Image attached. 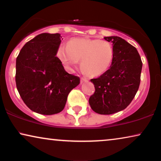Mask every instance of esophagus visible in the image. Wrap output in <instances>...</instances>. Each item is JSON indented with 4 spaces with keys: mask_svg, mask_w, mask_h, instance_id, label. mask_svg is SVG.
I'll use <instances>...</instances> for the list:
<instances>
[{
    "mask_svg": "<svg viewBox=\"0 0 161 161\" xmlns=\"http://www.w3.org/2000/svg\"><path fill=\"white\" fill-rule=\"evenodd\" d=\"M88 81V78L86 77H82L81 78V82H87Z\"/></svg>",
    "mask_w": 161,
    "mask_h": 161,
    "instance_id": "esophagus-1",
    "label": "esophagus"
}]
</instances>
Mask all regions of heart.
Here are the masks:
<instances>
[{
    "label": "heart",
    "mask_w": 161,
    "mask_h": 161,
    "mask_svg": "<svg viewBox=\"0 0 161 161\" xmlns=\"http://www.w3.org/2000/svg\"><path fill=\"white\" fill-rule=\"evenodd\" d=\"M56 56L65 68L72 70L80 61L82 69L91 77L100 76L111 67L113 46L99 39H72L67 45H60Z\"/></svg>",
    "instance_id": "1"
}]
</instances>
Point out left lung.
<instances>
[{"instance_id":"8db88e82","label":"left lung","mask_w":161,"mask_h":161,"mask_svg":"<svg viewBox=\"0 0 161 161\" xmlns=\"http://www.w3.org/2000/svg\"><path fill=\"white\" fill-rule=\"evenodd\" d=\"M104 39L113 43L114 58L110 69L91 80L95 91L89 103L94 112L109 115L126 108L133 100L140 85L142 61L136 48L125 39Z\"/></svg>"}]
</instances>
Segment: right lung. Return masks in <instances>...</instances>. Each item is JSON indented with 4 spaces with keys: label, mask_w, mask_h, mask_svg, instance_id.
<instances>
[{
    "label": "right lung",
    "mask_w": 161,
    "mask_h": 161,
    "mask_svg": "<svg viewBox=\"0 0 161 161\" xmlns=\"http://www.w3.org/2000/svg\"><path fill=\"white\" fill-rule=\"evenodd\" d=\"M61 34L37 35L22 48L16 59L17 89L25 104L44 115L64 108L68 94L80 78L65 71L56 55Z\"/></svg>",
    "instance_id": "add662e5"
}]
</instances>
